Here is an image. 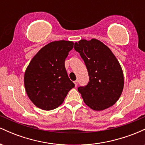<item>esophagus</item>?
Wrapping results in <instances>:
<instances>
[{
	"label": "esophagus",
	"instance_id": "34e87169",
	"mask_svg": "<svg viewBox=\"0 0 145 145\" xmlns=\"http://www.w3.org/2000/svg\"><path fill=\"white\" fill-rule=\"evenodd\" d=\"M74 84H75V86H78V80H76L74 81Z\"/></svg>",
	"mask_w": 145,
	"mask_h": 145
}]
</instances>
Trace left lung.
<instances>
[{"label": "left lung", "mask_w": 145, "mask_h": 145, "mask_svg": "<svg viewBox=\"0 0 145 145\" xmlns=\"http://www.w3.org/2000/svg\"><path fill=\"white\" fill-rule=\"evenodd\" d=\"M74 49L84 60L89 73L87 85L78 89L84 102L96 111L113 106L124 86L123 72L116 56L104 43L94 38L76 42Z\"/></svg>", "instance_id": "8db88e82"}]
</instances>
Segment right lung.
I'll list each match as a JSON object with an SVG mask.
<instances>
[{
  "label": "right lung",
  "instance_id": "add662e5",
  "mask_svg": "<svg viewBox=\"0 0 145 145\" xmlns=\"http://www.w3.org/2000/svg\"><path fill=\"white\" fill-rule=\"evenodd\" d=\"M74 44L71 41H52L39 50L26 67L25 90L31 101L39 108H56L74 87L65 67V61Z\"/></svg>",
  "mask_w": 145,
  "mask_h": 145
}]
</instances>
